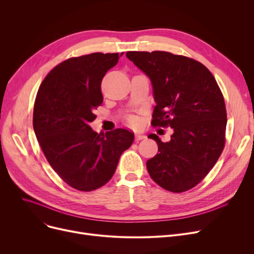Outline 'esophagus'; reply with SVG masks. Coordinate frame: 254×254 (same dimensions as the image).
Returning a JSON list of instances; mask_svg holds the SVG:
<instances>
[{
  "instance_id": "esophagus-1",
  "label": "esophagus",
  "mask_w": 254,
  "mask_h": 254,
  "mask_svg": "<svg viewBox=\"0 0 254 254\" xmlns=\"http://www.w3.org/2000/svg\"><path fill=\"white\" fill-rule=\"evenodd\" d=\"M146 139V136L143 134H136V141H140V140H144Z\"/></svg>"
}]
</instances>
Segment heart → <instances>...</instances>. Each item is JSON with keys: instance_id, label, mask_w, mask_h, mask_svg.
I'll use <instances>...</instances> for the list:
<instances>
[{"instance_id": "b5f03b06", "label": "heart", "mask_w": 254, "mask_h": 254, "mask_svg": "<svg viewBox=\"0 0 254 254\" xmlns=\"http://www.w3.org/2000/svg\"><path fill=\"white\" fill-rule=\"evenodd\" d=\"M128 124L130 126H137L138 125V119L135 117H128Z\"/></svg>"}]
</instances>
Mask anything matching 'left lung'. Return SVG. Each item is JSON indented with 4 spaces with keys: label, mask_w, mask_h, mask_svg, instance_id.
Listing matches in <instances>:
<instances>
[{
    "label": "left lung",
    "mask_w": 254,
    "mask_h": 254,
    "mask_svg": "<svg viewBox=\"0 0 254 254\" xmlns=\"http://www.w3.org/2000/svg\"><path fill=\"white\" fill-rule=\"evenodd\" d=\"M127 58L150 79L156 103L151 125L170 127L169 142L158 145L146 166L152 180L166 190L186 191L214 167L225 142L226 110L216 80L192 59L166 51H128Z\"/></svg>",
    "instance_id": "obj_1"
}]
</instances>
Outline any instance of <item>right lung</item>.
I'll list each match as a JSON object with an SVG mask.
<instances>
[{
	"label": "right lung",
	"instance_id": "1",
	"mask_svg": "<svg viewBox=\"0 0 254 254\" xmlns=\"http://www.w3.org/2000/svg\"><path fill=\"white\" fill-rule=\"evenodd\" d=\"M124 53L72 58L55 66L38 90L33 126L49 165L73 189L95 190L108 182L134 134L125 128L98 134L89 124L103 103L102 79Z\"/></svg>",
	"mask_w": 254,
	"mask_h": 254
}]
</instances>
